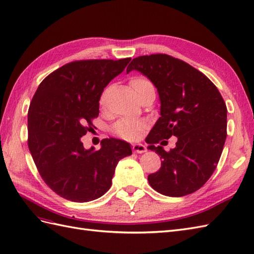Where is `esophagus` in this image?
<instances>
[{
  "label": "esophagus",
  "mask_w": 254,
  "mask_h": 254,
  "mask_svg": "<svg viewBox=\"0 0 254 254\" xmlns=\"http://www.w3.org/2000/svg\"><path fill=\"white\" fill-rule=\"evenodd\" d=\"M132 149H133L134 152H137V153H144V152L147 151L146 146L142 145V144H134Z\"/></svg>",
  "instance_id": "1"
}]
</instances>
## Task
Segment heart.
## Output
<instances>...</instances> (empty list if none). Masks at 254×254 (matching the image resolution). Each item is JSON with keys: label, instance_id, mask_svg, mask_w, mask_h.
<instances>
[{"label": "heart", "instance_id": "1", "mask_svg": "<svg viewBox=\"0 0 254 254\" xmlns=\"http://www.w3.org/2000/svg\"><path fill=\"white\" fill-rule=\"evenodd\" d=\"M129 86L132 87L136 95L138 96V99L141 95H144L148 90L153 89V86L150 82V80L142 76L132 77L131 79H129ZM103 102H104V95L101 97L100 103L103 104ZM147 127H148V123L145 120L123 118L114 126V132L125 139L135 140L140 137V135L147 128Z\"/></svg>", "mask_w": 254, "mask_h": 254}]
</instances>
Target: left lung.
Masks as SVG:
<instances>
[{"label": "left lung", "mask_w": 254, "mask_h": 254, "mask_svg": "<svg viewBox=\"0 0 254 254\" xmlns=\"http://www.w3.org/2000/svg\"><path fill=\"white\" fill-rule=\"evenodd\" d=\"M133 69L153 82L161 101V117L146 142L162 163L148 175L149 185L172 197L197 191L211 177L223 150L227 109L222 95L201 71L165 54L135 58L127 73ZM172 135L179 140L170 152L155 146Z\"/></svg>", "instance_id": "1"}]
</instances>
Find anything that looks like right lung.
I'll return each instance as SVG.
<instances>
[{"label":"right lung","instance_id":"obj_1","mask_svg":"<svg viewBox=\"0 0 254 254\" xmlns=\"http://www.w3.org/2000/svg\"><path fill=\"white\" fill-rule=\"evenodd\" d=\"M131 58L79 60L63 65L38 86L28 113V145L41 177L61 197L86 203L105 194L116 166L132 154L127 141L105 138L100 150L80 138L99 116L104 88Z\"/></svg>","mask_w":254,"mask_h":254}]
</instances>
